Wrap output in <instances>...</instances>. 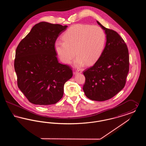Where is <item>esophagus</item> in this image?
<instances>
[{"instance_id": "obj_1", "label": "esophagus", "mask_w": 146, "mask_h": 146, "mask_svg": "<svg viewBox=\"0 0 146 146\" xmlns=\"http://www.w3.org/2000/svg\"><path fill=\"white\" fill-rule=\"evenodd\" d=\"M82 72V70L79 69V70H76V73H81Z\"/></svg>"}]
</instances>
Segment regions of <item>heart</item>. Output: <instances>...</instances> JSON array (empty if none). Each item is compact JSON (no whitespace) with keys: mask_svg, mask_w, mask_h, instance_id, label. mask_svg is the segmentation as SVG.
I'll list each match as a JSON object with an SVG mask.
<instances>
[{"mask_svg":"<svg viewBox=\"0 0 146 146\" xmlns=\"http://www.w3.org/2000/svg\"><path fill=\"white\" fill-rule=\"evenodd\" d=\"M62 38L63 41L55 42L57 54L63 62L68 63L76 53L77 57L74 63L77 66H82L85 62L89 65L96 62L104 49L106 42L102 28L83 23L70 26Z\"/></svg>","mask_w":146,"mask_h":146,"instance_id":"heart-1","label":"heart"}]
</instances>
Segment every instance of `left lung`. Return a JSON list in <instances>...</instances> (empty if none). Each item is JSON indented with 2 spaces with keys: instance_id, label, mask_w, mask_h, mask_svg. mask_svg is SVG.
Listing matches in <instances>:
<instances>
[{
  "instance_id": "obj_1",
  "label": "left lung",
  "mask_w": 146,
  "mask_h": 146,
  "mask_svg": "<svg viewBox=\"0 0 146 146\" xmlns=\"http://www.w3.org/2000/svg\"><path fill=\"white\" fill-rule=\"evenodd\" d=\"M97 23L105 31L107 42L96 63L83 71L85 77L83 90L91 100H108L125 86L129 71V55L127 45L117 32Z\"/></svg>"
}]
</instances>
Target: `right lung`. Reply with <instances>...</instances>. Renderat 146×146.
<instances>
[{"mask_svg": "<svg viewBox=\"0 0 146 146\" xmlns=\"http://www.w3.org/2000/svg\"><path fill=\"white\" fill-rule=\"evenodd\" d=\"M67 27L42 22L19 44L14 68L17 86L33 104H55L63 97L64 85L73 76L69 65L58 61L55 42Z\"/></svg>", "mask_w": 146, "mask_h": 146, "instance_id": "obj_1", "label": "right lung"}]
</instances>
